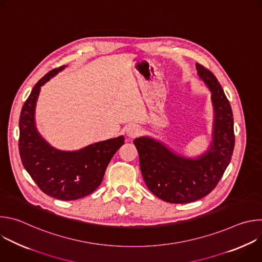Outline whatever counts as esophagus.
<instances>
[{
	"instance_id": "obj_1",
	"label": "esophagus",
	"mask_w": 262,
	"mask_h": 262,
	"mask_svg": "<svg viewBox=\"0 0 262 262\" xmlns=\"http://www.w3.org/2000/svg\"><path fill=\"white\" fill-rule=\"evenodd\" d=\"M125 132H126V136L127 137L135 138V137H137L141 133V128L139 126H137V125H129V126L126 127Z\"/></svg>"
}]
</instances>
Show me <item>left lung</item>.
<instances>
[{"label": "left lung", "mask_w": 262, "mask_h": 262, "mask_svg": "<svg viewBox=\"0 0 262 262\" xmlns=\"http://www.w3.org/2000/svg\"><path fill=\"white\" fill-rule=\"evenodd\" d=\"M196 68L199 79L211 93L213 126L208 150L191 159L150 137L134 141L147 188L169 203H190L208 195L228 167L234 149L231 105L213 74L199 63Z\"/></svg>", "instance_id": "1"}]
</instances>
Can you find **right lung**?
<instances>
[{
  "mask_svg": "<svg viewBox=\"0 0 262 262\" xmlns=\"http://www.w3.org/2000/svg\"><path fill=\"white\" fill-rule=\"evenodd\" d=\"M65 67L51 70L31 91L19 117L18 147L21 163L39 189L53 198L69 201L86 197L98 188L110 161L124 144V137L74 151L59 150L41 137L35 124L37 99L41 86Z\"/></svg>",
  "mask_w": 262,
  "mask_h": 262,
  "instance_id": "obj_1",
  "label": "right lung"
}]
</instances>
